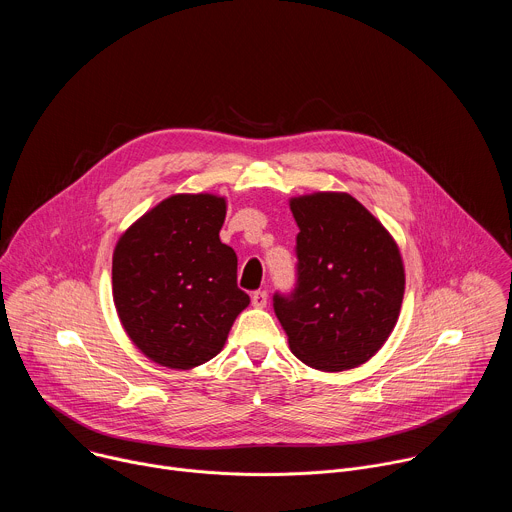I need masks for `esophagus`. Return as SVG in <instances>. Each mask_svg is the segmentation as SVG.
<instances>
[{
	"label": "esophagus",
	"mask_w": 512,
	"mask_h": 512,
	"mask_svg": "<svg viewBox=\"0 0 512 512\" xmlns=\"http://www.w3.org/2000/svg\"><path fill=\"white\" fill-rule=\"evenodd\" d=\"M251 302H253V306H255V308H265V306H267V291H265V289H257V291H253Z\"/></svg>",
	"instance_id": "1"
}]
</instances>
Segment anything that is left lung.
Segmentation results:
<instances>
[{
    "mask_svg": "<svg viewBox=\"0 0 512 512\" xmlns=\"http://www.w3.org/2000/svg\"><path fill=\"white\" fill-rule=\"evenodd\" d=\"M296 287L275 291L273 310L289 348L308 367L346 371L367 362L397 324L405 271L387 229L350 194L318 192L289 202Z\"/></svg>",
    "mask_w": 512,
    "mask_h": 512,
    "instance_id": "left-lung-1",
    "label": "left lung"
}]
</instances>
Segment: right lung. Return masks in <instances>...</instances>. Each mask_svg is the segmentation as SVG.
<instances>
[{
    "mask_svg": "<svg viewBox=\"0 0 512 512\" xmlns=\"http://www.w3.org/2000/svg\"><path fill=\"white\" fill-rule=\"evenodd\" d=\"M227 202L176 194L145 212L113 253V300L133 344L168 369H192L221 352L249 306L237 253L221 243Z\"/></svg>",
    "mask_w": 512,
    "mask_h": 512,
    "instance_id": "1",
    "label": "right lung"
}]
</instances>
